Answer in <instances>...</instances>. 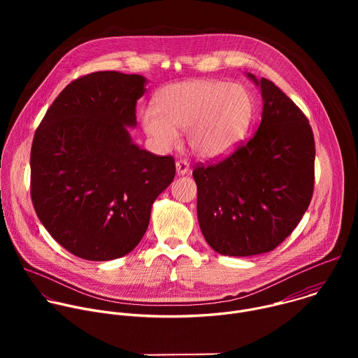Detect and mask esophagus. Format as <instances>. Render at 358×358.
<instances>
[{"instance_id": "1", "label": "esophagus", "mask_w": 358, "mask_h": 358, "mask_svg": "<svg viewBox=\"0 0 358 358\" xmlns=\"http://www.w3.org/2000/svg\"><path fill=\"white\" fill-rule=\"evenodd\" d=\"M176 170L178 176H184L189 171V164L185 160H177L176 162Z\"/></svg>"}]
</instances>
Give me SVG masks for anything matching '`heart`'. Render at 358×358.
<instances>
[{
  "mask_svg": "<svg viewBox=\"0 0 358 358\" xmlns=\"http://www.w3.org/2000/svg\"><path fill=\"white\" fill-rule=\"evenodd\" d=\"M252 115L253 101L245 86L194 79L162 87L155 108L141 112V124L162 148L173 147L178 130H187L188 144L198 156L217 159L241 143Z\"/></svg>",
  "mask_w": 358,
  "mask_h": 358,
  "instance_id": "1",
  "label": "heart"
}]
</instances>
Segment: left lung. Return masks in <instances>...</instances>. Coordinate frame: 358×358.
Here are the masks:
<instances>
[{
	"label": "left lung",
	"instance_id": "1",
	"mask_svg": "<svg viewBox=\"0 0 358 358\" xmlns=\"http://www.w3.org/2000/svg\"><path fill=\"white\" fill-rule=\"evenodd\" d=\"M261 86L262 122L246 143L217 163L196 164L201 232L221 255L273 250L297 227L315 187V137L308 117L273 82Z\"/></svg>",
	"mask_w": 358,
	"mask_h": 358
}]
</instances>
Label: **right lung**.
Segmentation results:
<instances>
[{
    "label": "right lung",
    "instance_id": "obj_1",
    "mask_svg": "<svg viewBox=\"0 0 358 358\" xmlns=\"http://www.w3.org/2000/svg\"><path fill=\"white\" fill-rule=\"evenodd\" d=\"M145 79L115 71L71 82L39 123L31 148L35 213L61 246L87 261L131 252L176 163L131 141Z\"/></svg>",
    "mask_w": 358,
    "mask_h": 358
}]
</instances>
